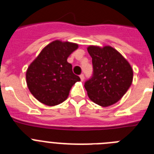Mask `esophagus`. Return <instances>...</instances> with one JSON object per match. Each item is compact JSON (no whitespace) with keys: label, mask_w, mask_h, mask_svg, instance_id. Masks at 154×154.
<instances>
[{"label":"esophagus","mask_w":154,"mask_h":154,"mask_svg":"<svg viewBox=\"0 0 154 154\" xmlns=\"http://www.w3.org/2000/svg\"><path fill=\"white\" fill-rule=\"evenodd\" d=\"M79 77H80V79H81L82 81H83L84 79H85V76H84V75H83V74H81V75H80Z\"/></svg>","instance_id":"obj_1"}]
</instances>
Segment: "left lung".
Returning <instances> with one entry per match:
<instances>
[{"mask_svg":"<svg viewBox=\"0 0 154 154\" xmlns=\"http://www.w3.org/2000/svg\"><path fill=\"white\" fill-rule=\"evenodd\" d=\"M92 57L93 73L85 82L89 99L103 107L117 103L133 82V72L129 62L110 46L87 48Z\"/></svg>","mask_w":154,"mask_h":154,"instance_id":"8db88e82","label":"left lung"}]
</instances>
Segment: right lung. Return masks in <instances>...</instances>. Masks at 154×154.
<instances>
[{
	"label": "right lung",
	"instance_id": "obj_1",
	"mask_svg": "<svg viewBox=\"0 0 154 154\" xmlns=\"http://www.w3.org/2000/svg\"><path fill=\"white\" fill-rule=\"evenodd\" d=\"M77 48V44L57 40L42 49L26 72L27 85L35 99L50 106L67 99L72 85L80 81L67 62Z\"/></svg>",
	"mask_w": 154,
	"mask_h": 154
}]
</instances>
